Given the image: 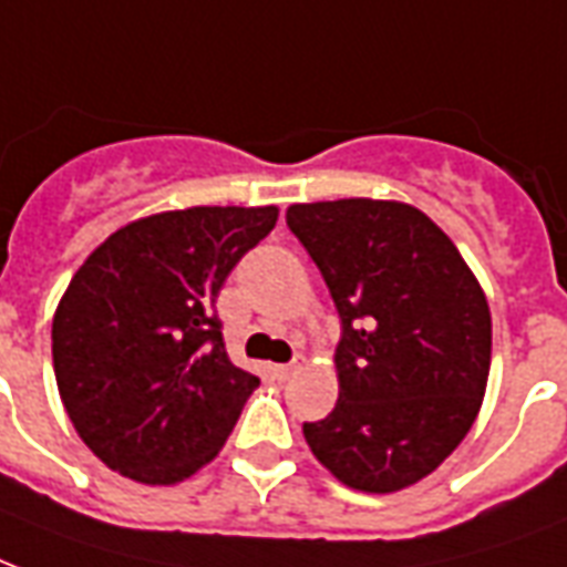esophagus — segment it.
I'll return each instance as SVG.
<instances>
[{
  "label": "esophagus",
  "mask_w": 567,
  "mask_h": 567,
  "mask_svg": "<svg viewBox=\"0 0 567 567\" xmlns=\"http://www.w3.org/2000/svg\"><path fill=\"white\" fill-rule=\"evenodd\" d=\"M276 378L279 380H291L293 374H297V371H300V365H297V362H288V365H276Z\"/></svg>",
  "instance_id": "1"
}]
</instances>
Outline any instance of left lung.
<instances>
[{
    "mask_svg": "<svg viewBox=\"0 0 567 567\" xmlns=\"http://www.w3.org/2000/svg\"><path fill=\"white\" fill-rule=\"evenodd\" d=\"M285 219L341 318L339 401L302 437L353 491L416 485L461 446L485 399V291L446 231L404 202L291 205Z\"/></svg>",
    "mask_w": 567,
    "mask_h": 567,
    "instance_id": "left-lung-1",
    "label": "left lung"
}]
</instances>
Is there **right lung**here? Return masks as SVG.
<instances>
[{
    "label": "right lung",
    "instance_id": "add662e5",
    "mask_svg": "<svg viewBox=\"0 0 567 567\" xmlns=\"http://www.w3.org/2000/svg\"><path fill=\"white\" fill-rule=\"evenodd\" d=\"M279 207H187L112 231L53 315L59 395L85 446L140 485H178L226 446L258 378L228 360L216 297Z\"/></svg>",
    "mask_w": 567,
    "mask_h": 567
}]
</instances>
